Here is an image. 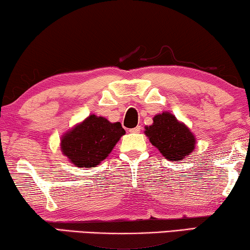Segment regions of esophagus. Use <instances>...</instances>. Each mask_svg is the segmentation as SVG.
<instances>
[{
  "mask_svg": "<svg viewBox=\"0 0 250 250\" xmlns=\"http://www.w3.org/2000/svg\"><path fill=\"white\" fill-rule=\"evenodd\" d=\"M129 132H131V133H140V132H141V126H136V127L129 129Z\"/></svg>",
  "mask_w": 250,
  "mask_h": 250,
  "instance_id": "1",
  "label": "esophagus"
}]
</instances>
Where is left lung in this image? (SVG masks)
I'll return each instance as SVG.
<instances>
[{
    "label": "left lung",
    "mask_w": 250,
    "mask_h": 250,
    "mask_svg": "<svg viewBox=\"0 0 250 250\" xmlns=\"http://www.w3.org/2000/svg\"><path fill=\"white\" fill-rule=\"evenodd\" d=\"M152 125L146 126V135L160 153L170 162L183 160L196 148V136L184 123L168 111L156 115Z\"/></svg>",
    "instance_id": "left-lung-1"
}]
</instances>
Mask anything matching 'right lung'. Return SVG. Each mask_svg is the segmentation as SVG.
I'll return each mask as SVG.
<instances>
[{
	"mask_svg": "<svg viewBox=\"0 0 250 250\" xmlns=\"http://www.w3.org/2000/svg\"><path fill=\"white\" fill-rule=\"evenodd\" d=\"M125 134L119 122L110 123L102 116L90 115L61 136L60 149L80 168L99 165Z\"/></svg>",
	"mask_w": 250,
	"mask_h": 250,
	"instance_id": "1",
	"label": "right lung"
}]
</instances>
